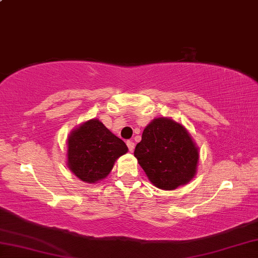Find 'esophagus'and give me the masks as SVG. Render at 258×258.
<instances>
[{"mask_svg": "<svg viewBox=\"0 0 258 258\" xmlns=\"http://www.w3.org/2000/svg\"><path fill=\"white\" fill-rule=\"evenodd\" d=\"M126 145H127V148H128V150H130L131 152H133V150H134V148H135V145H134V142H133V141H127V142H126Z\"/></svg>", "mask_w": 258, "mask_h": 258, "instance_id": "1", "label": "esophagus"}]
</instances>
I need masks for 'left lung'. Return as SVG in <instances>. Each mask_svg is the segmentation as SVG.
Returning <instances> with one entry per match:
<instances>
[{
  "label": "left lung",
  "instance_id": "left-lung-1",
  "mask_svg": "<svg viewBox=\"0 0 258 258\" xmlns=\"http://www.w3.org/2000/svg\"><path fill=\"white\" fill-rule=\"evenodd\" d=\"M134 156L161 190L185 185L197 174L199 148L184 126L169 117H158L146 126Z\"/></svg>",
  "mask_w": 258,
  "mask_h": 258
}]
</instances>
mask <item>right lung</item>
<instances>
[{
  "mask_svg": "<svg viewBox=\"0 0 258 258\" xmlns=\"http://www.w3.org/2000/svg\"><path fill=\"white\" fill-rule=\"evenodd\" d=\"M128 151L123 140L92 118L74 128L67 139V167L85 183L106 178L120 156Z\"/></svg>",
  "mask_w": 258,
  "mask_h": 258,
  "instance_id": "right-lung-1",
  "label": "right lung"
}]
</instances>
